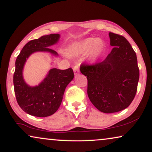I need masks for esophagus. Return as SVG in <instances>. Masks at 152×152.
<instances>
[{
    "label": "esophagus",
    "mask_w": 152,
    "mask_h": 152,
    "mask_svg": "<svg viewBox=\"0 0 152 152\" xmlns=\"http://www.w3.org/2000/svg\"><path fill=\"white\" fill-rule=\"evenodd\" d=\"M74 74H75V75H77V74L80 72V69H79L78 66L76 65L74 67Z\"/></svg>",
    "instance_id": "34e87169"
}]
</instances>
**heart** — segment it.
Listing matches in <instances>:
<instances>
[{
	"label": "heart",
	"mask_w": 152,
	"mask_h": 152,
	"mask_svg": "<svg viewBox=\"0 0 152 152\" xmlns=\"http://www.w3.org/2000/svg\"><path fill=\"white\" fill-rule=\"evenodd\" d=\"M104 48V42L99 38H87L74 42L70 50V54L72 56H79L87 53L89 59L96 61L101 56Z\"/></svg>",
	"instance_id": "1"
}]
</instances>
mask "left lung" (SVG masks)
<instances>
[{"label": "left lung", "instance_id": "left-lung-1", "mask_svg": "<svg viewBox=\"0 0 152 152\" xmlns=\"http://www.w3.org/2000/svg\"><path fill=\"white\" fill-rule=\"evenodd\" d=\"M114 47L103 61L81 64V73L87 78V95L94 105L103 113L125 110L137 91L139 68L136 52L124 36L109 33Z\"/></svg>", "mask_w": 152, "mask_h": 152}]
</instances>
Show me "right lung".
I'll return each instance as SVG.
<instances>
[{"label": "right lung", "mask_w": 152, "mask_h": 152, "mask_svg": "<svg viewBox=\"0 0 152 152\" xmlns=\"http://www.w3.org/2000/svg\"><path fill=\"white\" fill-rule=\"evenodd\" d=\"M60 35L52 34L29 41L16 60L14 74V92L20 107L31 116L47 117L54 114L61 105L65 89L74 78L72 68L51 69L46 78L38 86L30 87L25 83L23 69L27 58L36 52H48L57 56L50 47L58 41Z\"/></svg>", "instance_id": "1"}]
</instances>
